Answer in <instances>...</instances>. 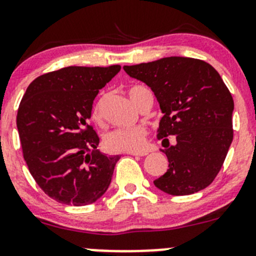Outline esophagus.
Instances as JSON below:
<instances>
[{
  "instance_id": "1",
  "label": "esophagus",
  "mask_w": 256,
  "mask_h": 256,
  "mask_svg": "<svg viewBox=\"0 0 256 256\" xmlns=\"http://www.w3.org/2000/svg\"><path fill=\"white\" fill-rule=\"evenodd\" d=\"M128 154H132V156L142 157V156H146L147 152L146 151H130V152H128Z\"/></svg>"
}]
</instances>
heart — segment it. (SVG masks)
Masks as SVG:
<instances>
[{
	"instance_id": "heart-1",
	"label": "heart",
	"mask_w": 256,
	"mask_h": 256,
	"mask_svg": "<svg viewBox=\"0 0 256 256\" xmlns=\"http://www.w3.org/2000/svg\"><path fill=\"white\" fill-rule=\"evenodd\" d=\"M144 88L132 86L128 90L131 100L138 105V95ZM92 118L99 121L102 118L100 112V104H96L92 109ZM146 130L141 126H132V128H118L116 130L110 131L104 138L105 147L112 152H130L140 151L146 144Z\"/></svg>"
}]
</instances>
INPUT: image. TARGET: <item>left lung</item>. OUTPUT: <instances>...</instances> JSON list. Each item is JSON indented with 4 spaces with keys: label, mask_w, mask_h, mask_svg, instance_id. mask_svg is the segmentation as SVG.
<instances>
[{
    "label": "left lung",
    "mask_w": 256,
    "mask_h": 256,
    "mask_svg": "<svg viewBox=\"0 0 256 256\" xmlns=\"http://www.w3.org/2000/svg\"><path fill=\"white\" fill-rule=\"evenodd\" d=\"M124 70L151 88L164 114L157 138L168 170L154 184L171 196L204 190L220 171L233 141L234 102L218 72L187 56L125 66ZM168 136H176V144H169Z\"/></svg>",
    "instance_id": "8db88e82"
}]
</instances>
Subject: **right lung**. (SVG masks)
Returning <instances> with one entry per match:
<instances>
[{"label": "right lung", "instance_id": "obj_1", "mask_svg": "<svg viewBox=\"0 0 256 256\" xmlns=\"http://www.w3.org/2000/svg\"><path fill=\"white\" fill-rule=\"evenodd\" d=\"M120 69L66 66L36 78L23 95L17 114L23 157L37 184L56 202L92 204L109 188L120 156L98 150L89 120L95 96Z\"/></svg>", "mask_w": 256, "mask_h": 256}]
</instances>
